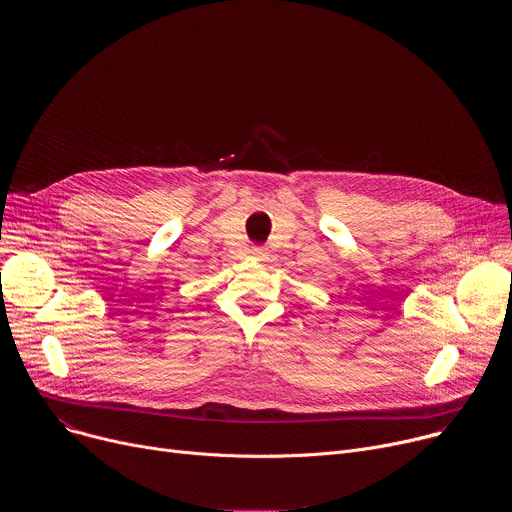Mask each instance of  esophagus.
Here are the masks:
<instances>
[{"mask_svg": "<svg viewBox=\"0 0 512 512\" xmlns=\"http://www.w3.org/2000/svg\"><path fill=\"white\" fill-rule=\"evenodd\" d=\"M251 255H253L255 259H259V261H265V259H267V249H263V247H253Z\"/></svg>", "mask_w": 512, "mask_h": 512, "instance_id": "esophagus-1", "label": "esophagus"}]
</instances>
